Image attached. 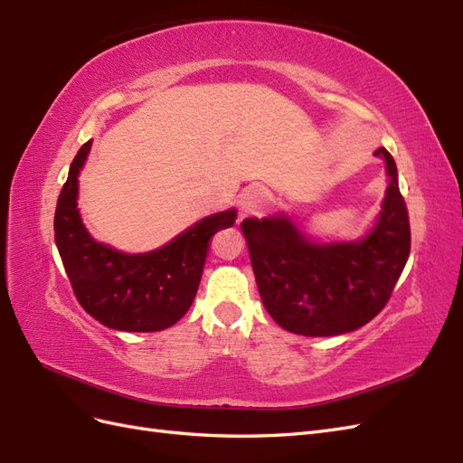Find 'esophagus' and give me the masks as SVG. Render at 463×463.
Masks as SVG:
<instances>
[{"label":"esophagus","mask_w":463,"mask_h":463,"mask_svg":"<svg viewBox=\"0 0 463 463\" xmlns=\"http://www.w3.org/2000/svg\"><path fill=\"white\" fill-rule=\"evenodd\" d=\"M266 201H269V193H266L264 187H250L243 193L241 197V214H253L257 210H260Z\"/></svg>","instance_id":"1"}]
</instances>
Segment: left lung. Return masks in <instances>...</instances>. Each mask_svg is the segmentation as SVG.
<instances>
[{
	"mask_svg": "<svg viewBox=\"0 0 463 463\" xmlns=\"http://www.w3.org/2000/svg\"><path fill=\"white\" fill-rule=\"evenodd\" d=\"M390 184L374 230L357 243L317 245L288 218L243 222L264 309L303 335H335L367 325L384 309L411 249L408 206L386 148Z\"/></svg>",
	"mask_w": 463,
	"mask_h": 463,
	"instance_id": "8db88e82",
	"label": "left lung"
}]
</instances>
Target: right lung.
Listing matches in <instances>:
<instances>
[{"label": "right lung", "mask_w": 463, "mask_h": 463, "mask_svg": "<svg viewBox=\"0 0 463 463\" xmlns=\"http://www.w3.org/2000/svg\"><path fill=\"white\" fill-rule=\"evenodd\" d=\"M92 141L85 143L69 167L55 206L53 230L73 293L90 317L104 326L128 332H158L184 317L199 289L210 240L233 226L235 210L194 223L172 243L145 255H125L96 243L77 210L79 170Z\"/></svg>", "instance_id": "1"}]
</instances>
